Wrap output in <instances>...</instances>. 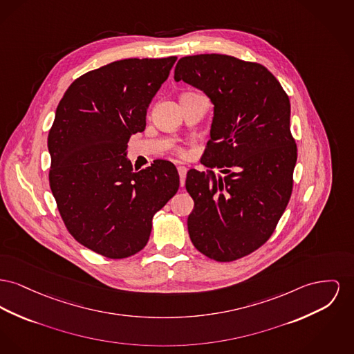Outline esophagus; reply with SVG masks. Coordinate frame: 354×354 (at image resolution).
<instances>
[{
    "label": "esophagus",
    "instance_id": "esophagus-1",
    "mask_svg": "<svg viewBox=\"0 0 354 354\" xmlns=\"http://www.w3.org/2000/svg\"><path fill=\"white\" fill-rule=\"evenodd\" d=\"M178 172H179V176H180V186L183 187L185 183H186V175H187V168L185 166L178 167Z\"/></svg>",
    "mask_w": 354,
    "mask_h": 354
}]
</instances>
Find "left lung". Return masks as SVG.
Masks as SVG:
<instances>
[{
  "mask_svg": "<svg viewBox=\"0 0 354 354\" xmlns=\"http://www.w3.org/2000/svg\"><path fill=\"white\" fill-rule=\"evenodd\" d=\"M174 79L214 105L202 158L208 169L192 168L186 178L191 242L211 259L235 261L270 238L290 199L297 146L289 97L263 65L227 55L182 57ZM215 166L225 178L214 176Z\"/></svg>",
  "mask_w": 354,
  "mask_h": 354,
  "instance_id": "8db88e82",
  "label": "left lung"
}]
</instances>
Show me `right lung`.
Wrapping results in <instances>:
<instances>
[{"mask_svg": "<svg viewBox=\"0 0 354 354\" xmlns=\"http://www.w3.org/2000/svg\"><path fill=\"white\" fill-rule=\"evenodd\" d=\"M175 62L106 64L71 84L57 105L48 135L50 189L72 236L106 258L143 249L153 215L179 188L171 162L133 171L127 159V143L145 131L147 108Z\"/></svg>", "mask_w": 354, "mask_h": 354, "instance_id": "right-lung-1", "label": "right lung"}]
</instances>
